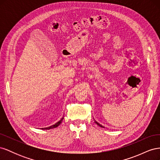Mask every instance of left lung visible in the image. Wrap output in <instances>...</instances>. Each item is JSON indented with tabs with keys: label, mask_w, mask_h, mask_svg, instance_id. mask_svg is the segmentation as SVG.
<instances>
[{
	"label": "left lung",
	"mask_w": 160,
	"mask_h": 160,
	"mask_svg": "<svg viewBox=\"0 0 160 160\" xmlns=\"http://www.w3.org/2000/svg\"><path fill=\"white\" fill-rule=\"evenodd\" d=\"M97 125H99V126H100V127H101V128H103V126H102V125H100V124H99L98 122H95H95H94Z\"/></svg>",
	"instance_id": "8db88e82"
}]
</instances>
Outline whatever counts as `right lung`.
I'll return each mask as SVG.
<instances>
[{"instance_id": "1", "label": "right lung", "mask_w": 160, "mask_h": 160, "mask_svg": "<svg viewBox=\"0 0 160 160\" xmlns=\"http://www.w3.org/2000/svg\"><path fill=\"white\" fill-rule=\"evenodd\" d=\"M63 118H62L59 122H58L57 123H56L55 125H51V127H49V128H42V129H52V128H57V127H58L59 126V125L62 123V120H63Z\"/></svg>"}]
</instances>
